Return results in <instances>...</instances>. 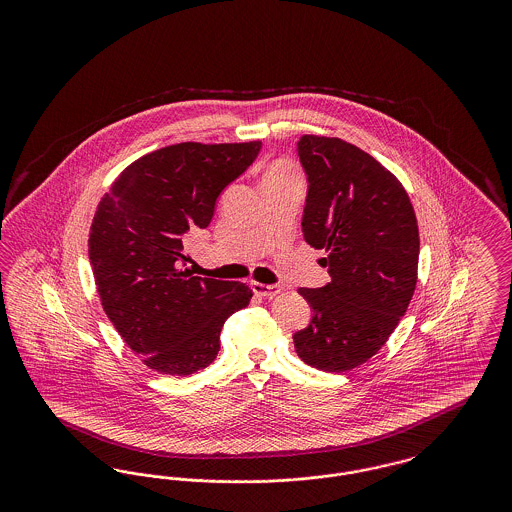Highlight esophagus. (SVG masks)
Listing matches in <instances>:
<instances>
[{"mask_svg":"<svg viewBox=\"0 0 512 512\" xmlns=\"http://www.w3.org/2000/svg\"><path fill=\"white\" fill-rule=\"evenodd\" d=\"M251 288H253V292L263 295V297H272L280 292V286H270V284H261V282H253Z\"/></svg>","mask_w":512,"mask_h":512,"instance_id":"obj_1","label":"esophagus"}]
</instances>
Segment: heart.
I'll return each instance as SVG.
<instances>
[{
  "label": "heart",
  "instance_id": "obj_1",
  "mask_svg": "<svg viewBox=\"0 0 512 512\" xmlns=\"http://www.w3.org/2000/svg\"><path fill=\"white\" fill-rule=\"evenodd\" d=\"M280 171H288L286 169V165H274L270 171L267 172V176H270V174H274V172H280Z\"/></svg>",
  "mask_w": 512,
  "mask_h": 512
}]
</instances>
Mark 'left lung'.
Here are the masks:
<instances>
[{"label":"left lung","instance_id":"left-lung-1","mask_svg":"<svg viewBox=\"0 0 512 512\" xmlns=\"http://www.w3.org/2000/svg\"><path fill=\"white\" fill-rule=\"evenodd\" d=\"M299 159L309 178L305 240L326 257L332 282L299 288L313 317L293 334L299 359L345 372L372 359L413 299L418 224L403 184L361 147L305 134Z\"/></svg>","mask_w":512,"mask_h":512}]
</instances>
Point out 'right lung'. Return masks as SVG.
I'll return each mask as SVG.
<instances>
[{
  "label": "right lung",
  "instance_id": "obj_1",
  "mask_svg": "<svg viewBox=\"0 0 512 512\" xmlns=\"http://www.w3.org/2000/svg\"><path fill=\"white\" fill-rule=\"evenodd\" d=\"M259 149L261 142L155 149L130 163L98 203L88 253L99 301L151 370L188 376L211 365L226 318L249 305V284L182 267V236L209 226L220 192Z\"/></svg>",
  "mask_w": 512,
  "mask_h": 512
}]
</instances>
